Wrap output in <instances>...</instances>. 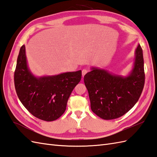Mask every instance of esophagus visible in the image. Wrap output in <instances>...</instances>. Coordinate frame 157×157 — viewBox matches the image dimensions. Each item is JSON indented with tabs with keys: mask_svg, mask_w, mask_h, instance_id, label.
<instances>
[{
	"mask_svg": "<svg viewBox=\"0 0 157 157\" xmlns=\"http://www.w3.org/2000/svg\"><path fill=\"white\" fill-rule=\"evenodd\" d=\"M82 72V77L83 78V77H84V75L87 73V70H86V69H83Z\"/></svg>",
	"mask_w": 157,
	"mask_h": 157,
	"instance_id": "1",
	"label": "esophagus"
}]
</instances>
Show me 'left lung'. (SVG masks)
<instances>
[{
    "instance_id": "8db88e82",
    "label": "left lung",
    "mask_w": 157,
    "mask_h": 157,
    "mask_svg": "<svg viewBox=\"0 0 157 157\" xmlns=\"http://www.w3.org/2000/svg\"><path fill=\"white\" fill-rule=\"evenodd\" d=\"M132 70L126 76L91 67L84 75L92 112L104 120L118 118L138 101L144 85L143 53L138 44Z\"/></svg>"
}]
</instances>
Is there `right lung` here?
<instances>
[{"instance_id":"obj_1","label":"right lung","mask_w":157,"mask_h":157,"mask_svg":"<svg viewBox=\"0 0 157 157\" xmlns=\"http://www.w3.org/2000/svg\"><path fill=\"white\" fill-rule=\"evenodd\" d=\"M82 78V71L37 77L27 63L25 46L18 56L14 81L21 103L36 118L50 122L59 118L66 110L71 93Z\"/></svg>"}]
</instances>
